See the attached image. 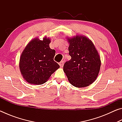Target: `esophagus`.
Masks as SVG:
<instances>
[{
	"label": "esophagus",
	"mask_w": 122,
	"mask_h": 122,
	"mask_svg": "<svg viewBox=\"0 0 122 122\" xmlns=\"http://www.w3.org/2000/svg\"><path fill=\"white\" fill-rule=\"evenodd\" d=\"M63 65H64V62L63 61H61V62H60L59 63V65H60V66L61 68H62L63 67Z\"/></svg>",
	"instance_id": "obj_1"
}]
</instances>
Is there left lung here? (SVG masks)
Returning <instances> with one entry per match:
<instances>
[{"instance_id":"obj_1","label":"left lung","mask_w":122,"mask_h":122,"mask_svg":"<svg viewBox=\"0 0 122 122\" xmlns=\"http://www.w3.org/2000/svg\"><path fill=\"white\" fill-rule=\"evenodd\" d=\"M71 59L63 66L69 83L77 88L89 86L95 81L100 70V56L93 42L83 36L67 38Z\"/></svg>"}]
</instances>
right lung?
<instances>
[{
    "label": "right lung",
    "mask_w": 122,
    "mask_h": 122,
    "mask_svg": "<svg viewBox=\"0 0 122 122\" xmlns=\"http://www.w3.org/2000/svg\"><path fill=\"white\" fill-rule=\"evenodd\" d=\"M51 39H32L27 45L20 57L19 69L24 79L30 84L40 85L48 81L60 68L54 61L55 51L49 47Z\"/></svg>",
    "instance_id": "1"
}]
</instances>
